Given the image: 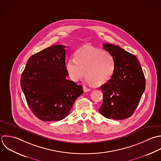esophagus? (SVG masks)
I'll use <instances>...</instances> for the list:
<instances>
[{"label": "esophagus", "instance_id": "1", "mask_svg": "<svg viewBox=\"0 0 161 161\" xmlns=\"http://www.w3.org/2000/svg\"><path fill=\"white\" fill-rule=\"evenodd\" d=\"M83 91H84L85 92H87L91 91V89L88 88H86V86H83Z\"/></svg>", "mask_w": 161, "mask_h": 161}]
</instances>
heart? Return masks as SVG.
Wrapping results in <instances>:
<instances>
[{
	"label": "heart",
	"instance_id": "heart-1",
	"mask_svg": "<svg viewBox=\"0 0 161 161\" xmlns=\"http://www.w3.org/2000/svg\"><path fill=\"white\" fill-rule=\"evenodd\" d=\"M74 58L69 59L66 64V71L73 81L81 80L85 75L88 82L94 86H101L112 77L115 70L113 55L90 44L79 47Z\"/></svg>",
	"mask_w": 161,
	"mask_h": 161
}]
</instances>
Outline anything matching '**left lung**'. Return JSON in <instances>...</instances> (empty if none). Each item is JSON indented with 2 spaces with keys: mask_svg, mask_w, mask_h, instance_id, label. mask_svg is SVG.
Segmentation results:
<instances>
[{
  "mask_svg": "<svg viewBox=\"0 0 161 161\" xmlns=\"http://www.w3.org/2000/svg\"><path fill=\"white\" fill-rule=\"evenodd\" d=\"M103 48L115 58L112 77L100 86L103 103L99 112L107 119L124 120L134 112L146 88V80L137 58L119 46L105 43Z\"/></svg>",
  "mask_w": 161,
  "mask_h": 161,
  "instance_id": "left-lung-1",
  "label": "left lung"
}]
</instances>
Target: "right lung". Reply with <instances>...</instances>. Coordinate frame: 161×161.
Instances as JSON below:
<instances>
[{
	"instance_id": "1",
	"label": "right lung",
	"mask_w": 161,
	"mask_h": 161,
	"mask_svg": "<svg viewBox=\"0 0 161 161\" xmlns=\"http://www.w3.org/2000/svg\"><path fill=\"white\" fill-rule=\"evenodd\" d=\"M65 46L53 45L31 56L20 78L30 109L42 121H58L69 113L83 93L81 85L66 78Z\"/></svg>"
}]
</instances>
